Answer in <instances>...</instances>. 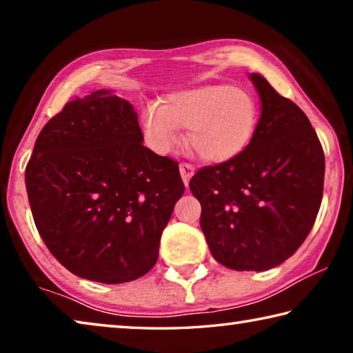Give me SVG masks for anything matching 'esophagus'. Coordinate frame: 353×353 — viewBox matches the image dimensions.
<instances>
[{
	"instance_id": "1",
	"label": "esophagus",
	"mask_w": 353,
	"mask_h": 353,
	"mask_svg": "<svg viewBox=\"0 0 353 353\" xmlns=\"http://www.w3.org/2000/svg\"><path fill=\"white\" fill-rule=\"evenodd\" d=\"M179 168H181V176H182V181H183V183H185V185H188L191 176L194 174V166L191 165V163L183 162V163H181V166H179Z\"/></svg>"
}]
</instances>
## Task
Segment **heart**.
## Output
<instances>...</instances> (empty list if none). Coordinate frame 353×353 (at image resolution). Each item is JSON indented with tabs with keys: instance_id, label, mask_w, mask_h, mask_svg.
<instances>
[{
	"instance_id": "b5f03b06",
	"label": "heart",
	"mask_w": 353,
	"mask_h": 353,
	"mask_svg": "<svg viewBox=\"0 0 353 353\" xmlns=\"http://www.w3.org/2000/svg\"><path fill=\"white\" fill-rule=\"evenodd\" d=\"M143 129L154 151L171 152L179 130L187 129V145L207 162H227L252 141L259 104L243 87L205 85L170 94L163 104L148 105Z\"/></svg>"
}]
</instances>
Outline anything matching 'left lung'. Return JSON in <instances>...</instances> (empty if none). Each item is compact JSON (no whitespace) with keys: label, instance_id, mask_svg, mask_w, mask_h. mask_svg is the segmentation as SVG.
<instances>
[{"label":"left lung","instance_id":"left-lung-1","mask_svg":"<svg viewBox=\"0 0 353 353\" xmlns=\"http://www.w3.org/2000/svg\"><path fill=\"white\" fill-rule=\"evenodd\" d=\"M252 141L236 157L204 166L190 190L213 259L235 271H266L301 248L318 216L325 159L312 123L265 77Z\"/></svg>","mask_w":353,"mask_h":353}]
</instances>
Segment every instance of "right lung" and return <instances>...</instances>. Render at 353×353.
I'll return each mask as SVG.
<instances>
[{
	"label": "right lung",
	"mask_w": 353,
	"mask_h": 353,
	"mask_svg": "<svg viewBox=\"0 0 353 353\" xmlns=\"http://www.w3.org/2000/svg\"><path fill=\"white\" fill-rule=\"evenodd\" d=\"M132 104L97 90L45 124L25 181L41 240L70 272L124 283L152 270L185 185L179 163L143 146Z\"/></svg>",
	"instance_id": "right-lung-1"
}]
</instances>
